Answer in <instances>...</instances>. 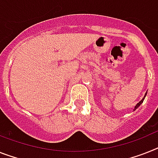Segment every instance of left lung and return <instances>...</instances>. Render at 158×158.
<instances>
[{"instance_id":"8db88e82","label":"left lung","mask_w":158,"mask_h":158,"mask_svg":"<svg viewBox=\"0 0 158 158\" xmlns=\"http://www.w3.org/2000/svg\"><path fill=\"white\" fill-rule=\"evenodd\" d=\"M146 94H147V93L145 94V95H144V97L143 98H142V100H141V101H140V102H138V103L136 104V105H135V108H134V110H136V109H137V108L139 107V106H140V105H141V103H142V102H143V101H144V98H145V96H146Z\"/></svg>"}]
</instances>
